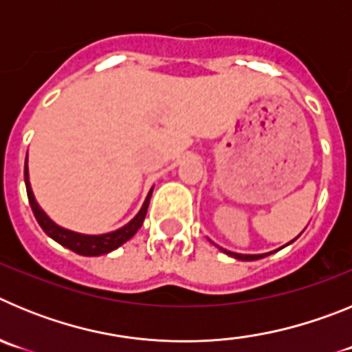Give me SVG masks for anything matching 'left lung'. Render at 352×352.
<instances>
[{"label": "left lung", "mask_w": 352, "mask_h": 352, "mask_svg": "<svg viewBox=\"0 0 352 352\" xmlns=\"http://www.w3.org/2000/svg\"><path fill=\"white\" fill-rule=\"evenodd\" d=\"M294 239H292V241H294ZM292 241H289L287 245H291ZM287 245H284V247H287ZM284 247H280V248H284ZM280 248H278V250H280ZM220 250H222L223 254H227L229 257H234V259H238V261H257V259H263V257L270 256V254H273V252H276V250H273V252H266V254H236V252H229V250H226V248H220Z\"/></svg>", "instance_id": "obj_1"}]
</instances>
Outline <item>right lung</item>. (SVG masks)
Returning <instances> with one entry per match:
<instances>
[{
	"mask_svg": "<svg viewBox=\"0 0 352 352\" xmlns=\"http://www.w3.org/2000/svg\"><path fill=\"white\" fill-rule=\"evenodd\" d=\"M24 182H26V192L28 199H30V206L33 210V214H35L36 222L40 223V227L43 229V232L52 238L54 241H58L60 245H63L65 248H70L72 252H76L79 256L86 257H95V256H104V254H109V252L116 250L118 247H121L123 243H126L130 238H132L135 232L141 229L142 222H144L146 211H148L149 206V197H151V192L153 188L149 190L148 197L142 203L139 213L130 220L129 223H125L123 227L116 229L113 232H105V234H80V232L70 231V229H65V227L58 226L54 220L49 219V214L40 208V204L36 203L35 194L31 190V183H30V170H28V158L26 164H24Z\"/></svg>",
	"mask_w": 352,
	"mask_h": 352,
	"instance_id": "1",
	"label": "right lung"
}]
</instances>
